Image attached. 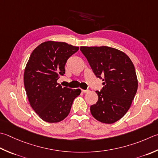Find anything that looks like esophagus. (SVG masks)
I'll return each instance as SVG.
<instances>
[{
	"mask_svg": "<svg viewBox=\"0 0 158 158\" xmlns=\"http://www.w3.org/2000/svg\"><path fill=\"white\" fill-rule=\"evenodd\" d=\"M82 92L83 93H87V92H88L89 90V89H82Z\"/></svg>",
	"mask_w": 158,
	"mask_h": 158,
	"instance_id": "1",
	"label": "esophagus"
}]
</instances>
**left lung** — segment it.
<instances>
[{"mask_svg": "<svg viewBox=\"0 0 158 158\" xmlns=\"http://www.w3.org/2000/svg\"><path fill=\"white\" fill-rule=\"evenodd\" d=\"M96 77L104 86L96 91L98 101L90 106L95 119L106 124L118 121L127 112L138 89L135 67L125 52L109 46H81Z\"/></svg>", "mask_w": 158, "mask_h": 158, "instance_id": "obj_1", "label": "left lung"}]
</instances>
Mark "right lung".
<instances>
[{"mask_svg": "<svg viewBox=\"0 0 158 158\" xmlns=\"http://www.w3.org/2000/svg\"><path fill=\"white\" fill-rule=\"evenodd\" d=\"M79 50L65 42L47 41L40 44L30 55L24 73V85L31 106L48 123H58L69 115L80 89L62 88L57 82L65 74V65Z\"/></svg>", "mask_w": 158, "mask_h": 158, "instance_id": "right-lung-1", "label": "right lung"}]
</instances>
